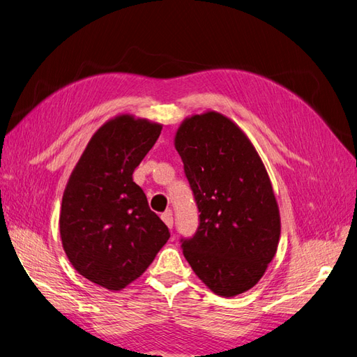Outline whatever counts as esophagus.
Wrapping results in <instances>:
<instances>
[{"instance_id":"esophagus-1","label":"esophagus","mask_w":357,"mask_h":357,"mask_svg":"<svg viewBox=\"0 0 357 357\" xmlns=\"http://www.w3.org/2000/svg\"><path fill=\"white\" fill-rule=\"evenodd\" d=\"M162 220H164V223L168 226L169 229H172V225H174V220H172L171 210H168V211H165L164 214H162Z\"/></svg>"}]
</instances>
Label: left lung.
Listing matches in <instances>:
<instances>
[{"label":"left lung","mask_w":357,"mask_h":357,"mask_svg":"<svg viewBox=\"0 0 357 357\" xmlns=\"http://www.w3.org/2000/svg\"><path fill=\"white\" fill-rule=\"evenodd\" d=\"M174 146L201 213L183 255L213 294H244L265 274L282 231L264 162L243 129L213 110L186 117Z\"/></svg>","instance_id":"left-lung-1"}]
</instances>
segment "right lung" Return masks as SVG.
I'll return each mask as SVG.
<instances>
[{"instance_id":"1","label":"right lung","mask_w":357,"mask_h":357,"mask_svg":"<svg viewBox=\"0 0 357 357\" xmlns=\"http://www.w3.org/2000/svg\"><path fill=\"white\" fill-rule=\"evenodd\" d=\"M162 125L119 114L96 131L63 190L59 232L75 271L109 290L142 275L169 238L149 208L134 169L153 147Z\"/></svg>"}]
</instances>
